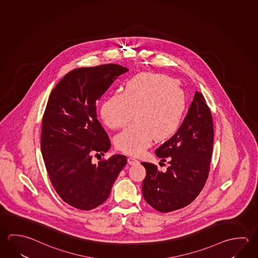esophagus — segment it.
<instances>
[{"label":"esophagus","instance_id":"esophagus-1","mask_svg":"<svg viewBox=\"0 0 258 258\" xmlns=\"http://www.w3.org/2000/svg\"><path fill=\"white\" fill-rule=\"evenodd\" d=\"M127 162H128L130 165H136V164H139L140 161L137 158H134V157H128L127 158Z\"/></svg>","mask_w":258,"mask_h":258}]
</instances>
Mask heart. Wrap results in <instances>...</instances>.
I'll return each mask as SVG.
<instances>
[{"instance_id":"1","label":"heart","mask_w":258,"mask_h":258,"mask_svg":"<svg viewBox=\"0 0 258 258\" xmlns=\"http://www.w3.org/2000/svg\"><path fill=\"white\" fill-rule=\"evenodd\" d=\"M185 109V93L175 80L143 73L127 81L123 92L109 96L101 104L100 114L112 130L124 127L134 115L135 122L117 136L115 145L119 151L138 156L155 138L167 140L174 135Z\"/></svg>"}]
</instances>
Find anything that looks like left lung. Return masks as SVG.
Masks as SVG:
<instances>
[{"label":"left lung","instance_id":"left-lung-1","mask_svg":"<svg viewBox=\"0 0 258 258\" xmlns=\"http://www.w3.org/2000/svg\"><path fill=\"white\" fill-rule=\"evenodd\" d=\"M214 128L211 111L203 95L196 91L188 112L175 135L156 149V156L168 160L167 171L142 162L147 175L142 194L147 203L167 213L189 205L205 185L212 157Z\"/></svg>","mask_w":258,"mask_h":258}]
</instances>
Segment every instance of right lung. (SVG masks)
Returning <instances> with one entry per match:
<instances>
[{"mask_svg": "<svg viewBox=\"0 0 258 258\" xmlns=\"http://www.w3.org/2000/svg\"><path fill=\"white\" fill-rule=\"evenodd\" d=\"M127 71L118 64L75 69L49 97L42 118L41 154L54 189L73 208L91 210L104 203L127 164L124 155H113L97 165L91 158L110 148L97 119L96 102Z\"/></svg>", "mask_w": 258, "mask_h": 258, "instance_id": "obj_1", "label": "right lung"}]
</instances>
